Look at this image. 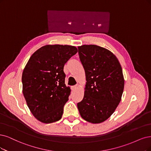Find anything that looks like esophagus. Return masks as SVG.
Returning a JSON list of instances; mask_svg holds the SVG:
<instances>
[{"instance_id":"esophagus-1","label":"esophagus","mask_w":151,"mask_h":151,"mask_svg":"<svg viewBox=\"0 0 151 151\" xmlns=\"http://www.w3.org/2000/svg\"><path fill=\"white\" fill-rule=\"evenodd\" d=\"M77 87H78V85L72 86H71V90H76V89L77 88Z\"/></svg>"}]
</instances>
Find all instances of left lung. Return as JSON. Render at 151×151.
Here are the masks:
<instances>
[{
	"mask_svg": "<svg viewBox=\"0 0 151 151\" xmlns=\"http://www.w3.org/2000/svg\"><path fill=\"white\" fill-rule=\"evenodd\" d=\"M86 83L82 101L77 104L83 119L93 124L108 119L121 101L124 80L116 56L95 45L78 47Z\"/></svg>",
	"mask_w": 151,
	"mask_h": 151,
	"instance_id": "1",
	"label": "left lung"
}]
</instances>
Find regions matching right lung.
Segmentation results:
<instances>
[{
    "label": "right lung",
    "instance_id": "right-lung-1",
    "mask_svg": "<svg viewBox=\"0 0 151 151\" xmlns=\"http://www.w3.org/2000/svg\"><path fill=\"white\" fill-rule=\"evenodd\" d=\"M76 47L47 45L33 53L22 73V91L35 118L43 123L61 118L71 90L65 83L63 67Z\"/></svg>",
    "mask_w": 151,
    "mask_h": 151
}]
</instances>
